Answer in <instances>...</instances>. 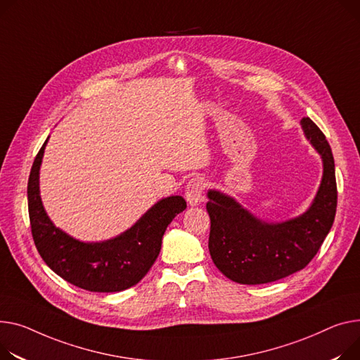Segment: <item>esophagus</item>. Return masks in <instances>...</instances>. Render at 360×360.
Here are the masks:
<instances>
[{
    "label": "esophagus",
    "mask_w": 360,
    "mask_h": 360,
    "mask_svg": "<svg viewBox=\"0 0 360 360\" xmlns=\"http://www.w3.org/2000/svg\"><path fill=\"white\" fill-rule=\"evenodd\" d=\"M205 181L202 178H193L185 188V198L189 205H198L204 200Z\"/></svg>",
    "instance_id": "34e87169"
}]
</instances>
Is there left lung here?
<instances>
[{
  "label": "left lung",
  "instance_id": "obj_1",
  "mask_svg": "<svg viewBox=\"0 0 360 360\" xmlns=\"http://www.w3.org/2000/svg\"><path fill=\"white\" fill-rule=\"evenodd\" d=\"M301 126L321 155L323 179L313 204L300 217L265 223L231 197L220 191H208L210 255L219 271L237 283H268L304 269L333 226L338 208L333 153L313 120L304 117Z\"/></svg>",
  "mask_w": 360,
  "mask_h": 360
}]
</instances>
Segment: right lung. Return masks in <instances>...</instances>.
Here are the masks:
<instances>
[{
	"label": "right lung",
	"mask_w": 360,
	"mask_h": 360,
	"mask_svg": "<svg viewBox=\"0 0 360 360\" xmlns=\"http://www.w3.org/2000/svg\"><path fill=\"white\" fill-rule=\"evenodd\" d=\"M43 143L27 184L29 217L34 245L56 275L91 292H118L143 279L159 256L162 237L175 215L186 208L179 195L156 202L127 231L101 243H84L70 237L47 217L39 191Z\"/></svg>",
	"instance_id": "right-lung-1"
}]
</instances>
